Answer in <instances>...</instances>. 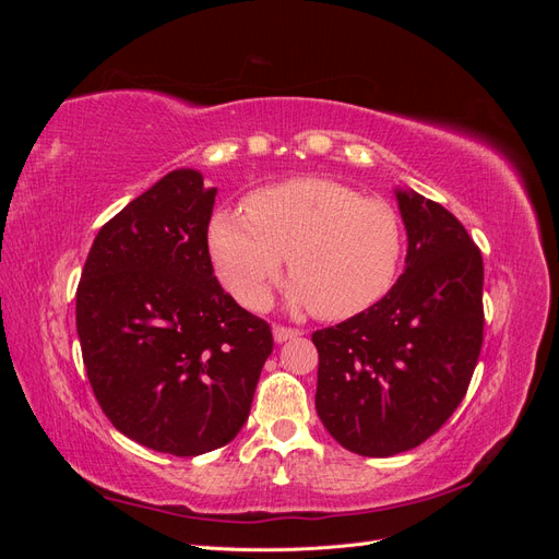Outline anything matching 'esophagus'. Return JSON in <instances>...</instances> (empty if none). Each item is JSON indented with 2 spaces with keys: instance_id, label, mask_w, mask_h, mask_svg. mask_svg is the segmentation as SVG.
Here are the masks:
<instances>
[{
  "instance_id": "1",
  "label": "esophagus",
  "mask_w": 559,
  "mask_h": 559,
  "mask_svg": "<svg viewBox=\"0 0 559 559\" xmlns=\"http://www.w3.org/2000/svg\"><path fill=\"white\" fill-rule=\"evenodd\" d=\"M273 335H275L277 343H286V341H292V337L300 335V331H298V329H292V326H275V329H273Z\"/></svg>"
}]
</instances>
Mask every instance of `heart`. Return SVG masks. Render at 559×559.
<instances>
[{"mask_svg": "<svg viewBox=\"0 0 559 559\" xmlns=\"http://www.w3.org/2000/svg\"><path fill=\"white\" fill-rule=\"evenodd\" d=\"M207 249L218 280L247 308L265 306L289 257L294 298L324 319H347L394 286L403 224L384 200L308 177L253 191L247 210H214Z\"/></svg>", "mask_w": 559, "mask_h": 559, "instance_id": "obj_1", "label": "heart"}]
</instances>
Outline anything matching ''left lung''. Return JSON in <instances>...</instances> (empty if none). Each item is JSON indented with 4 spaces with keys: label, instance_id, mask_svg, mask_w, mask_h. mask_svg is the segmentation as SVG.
<instances>
[{
    "label": "left lung",
    "instance_id": "8db88e82",
    "mask_svg": "<svg viewBox=\"0 0 559 559\" xmlns=\"http://www.w3.org/2000/svg\"><path fill=\"white\" fill-rule=\"evenodd\" d=\"M408 257L382 300L312 333L317 415L349 452L425 443L466 396L483 347V257L460 218L396 191Z\"/></svg>",
    "mask_w": 559,
    "mask_h": 559
}]
</instances>
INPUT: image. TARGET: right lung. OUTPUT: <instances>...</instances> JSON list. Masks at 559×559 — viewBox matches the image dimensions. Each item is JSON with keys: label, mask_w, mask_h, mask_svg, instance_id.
<instances>
[{"label": "right lung", "mask_w": 559, "mask_h": 559, "mask_svg": "<svg viewBox=\"0 0 559 559\" xmlns=\"http://www.w3.org/2000/svg\"><path fill=\"white\" fill-rule=\"evenodd\" d=\"M216 189L165 175L99 228L76 289L83 366L99 408L132 441L195 456L249 417L273 331L214 277Z\"/></svg>", "instance_id": "right-lung-1"}]
</instances>
